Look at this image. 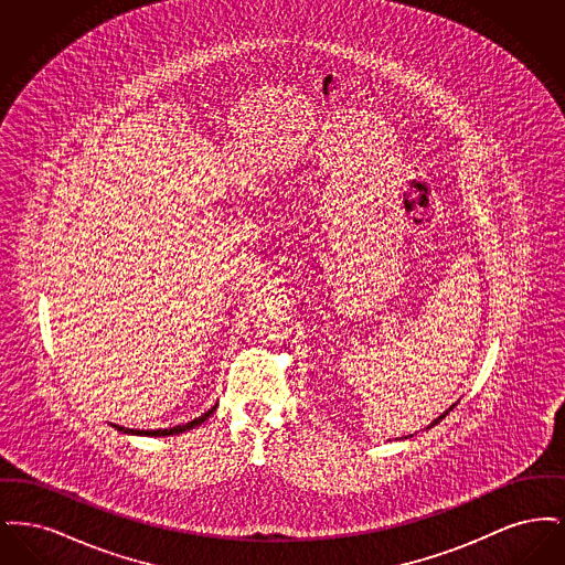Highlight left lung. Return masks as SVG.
<instances>
[{"mask_svg": "<svg viewBox=\"0 0 565 565\" xmlns=\"http://www.w3.org/2000/svg\"><path fill=\"white\" fill-rule=\"evenodd\" d=\"M449 411H454V406H451V408H449ZM449 411H445V413H443V415H440V417H438V419H434V422H431V426H436V424H438V422H440V419H445V417H447V415H449ZM430 426V428H431Z\"/></svg>", "mask_w": 565, "mask_h": 565, "instance_id": "1", "label": "left lung"}]
</instances>
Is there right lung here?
I'll return each mask as SVG.
<instances>
[{"label": "right lung", "mask_w": 565, "mask_h": 565, "mask_svg": "<svg viewBox=\"0 0 565 565\" xmlns=\"http://www.w3.org/2000/svg\"><path fill=\"white\" fill-rule=\"evenodd\" d=\"M214 408H210L207 413H203L201 417H196V419H192L189 424H184V426H175V428H169V430H129V428H122V426H114L118 431H129V434H146V436H169V434H180V431L190 430V428H194V426H199V424H203L212 413H214Z\"/></svg>", "instance_id": "1"}]
</instances>
